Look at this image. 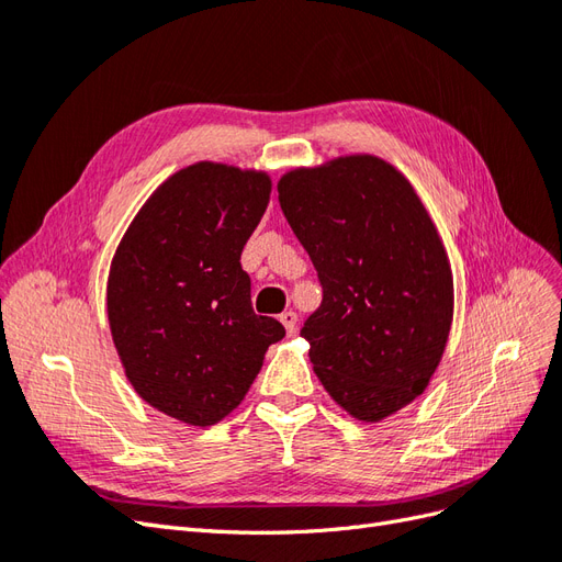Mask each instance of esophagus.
Listing matches in <instances>:
<instances>
[{"mask_svg": "<svg viewBox=\"0 0 562 562\" xmlns=\"http://www.w3.org/2000/svg\"><path fill=\"white\" fill-rule=\"evenodd\" d=\"M279 321L283 323V328H285L288 335H293V333L297 330V314H295V312H283V314L279 316Z\"/></svg>", "mask_w": 562, "mask_h": 562, "instance_id": "obj_1", "label": "esophagus"}]
</instances>
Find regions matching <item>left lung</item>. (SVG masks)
<instances>
[{"instance_id": "left-lung-1", "label": "left lung", "mask_w": 562, "mask_h": 562, "mask_svg": "<svg viewBox=\"0 0 562 562\" xmlns=\"http://www.w3.org/2000/svg\"><path fill=\"white\" fill-rule=\"evenodd\" d=\"M277 190L323 285L300 330L316 378L356 419L396 415L429 386L452 326V269L431 215L372 155L293 168Z\"/></svg>"}]
</instances>
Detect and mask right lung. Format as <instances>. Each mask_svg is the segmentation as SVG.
<instances>
[{"label": "right lung", "instance_id": "right-lung-1", "mask_svg": "<svg viewBox=\"0 0 562 562\" xmlns=\"http://www.w3.org/2000/svg\"><path fill=\"white\" fill-rule=\"evenodd\" d=\"M271 194L265 171L196 161L164 180L119 241L108 318L135 394L192 427L244 401L285 335L250 307L241 250Z\"/></svg>", "mask_w": 562, "mask_h": 562}]
</instances>
